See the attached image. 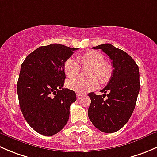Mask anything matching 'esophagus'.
I'll use <instances>...</instances> for the list:
<instances>
[{
    "label": "esophagus",
    "instance_id": "1",
    "mask_svg": "<svg viewBox=\"0 0 157 157\" xmlns=\"http://www.w3.org/2000/svg\"><path fill=\"white\" fill-rule=\"evenodd\" d=\"M83 93H77V98H80V97H81L82 96H83Z\"/></svg>",
    "mask_w": 157,
    "mask_h": 157
}]
</instances>
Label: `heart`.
Instances as JSON below:
<instances>
[{
	"mask_svg": "<svg viewBox=\"0 0 157 157\" xmlns=\"http://www.w3.org/2000/svg\"><path fill=\"white\" fill-rule=\"evenodd\" d=\"M77 61L83 67H91L89 77L90 79H72L67 82V86L70 90L77 93H86L95 90L99 86V80L102 83L109 81L112 76V67L109 62L104 61V56L96 51H88L77 56ZM80 71L79 64L73 58H68L64 64V72L69 78L77 77ZM99 80H98V79Z\"/></svg>",
	"mask_w": 157,
	"mask_h": 157,
	"instance_id": "1",
	"label": "heart"
}]
</instances>
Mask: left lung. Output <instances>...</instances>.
<instances>
[{
	"instance_id": "obj_1",
	"label": "left lung",
	"mask_w": 157,
	"mask_h": 157,
	"mask_svg": "<svg viewBox=\"0 0 157 157\" xmlns=\"http://www.w3.org/2000/svg\"><path fill=\"white\" fill-rule=\"evenodd\" d=\"M93 48L102 49L112 60L114 70L108 84L101 90L107 94L89 93L88 116L99 131L114 133L128 122L135 108L140 86L138 66L128 53L111 44ZM105 95L107 99L104 100Z\"/></svg>"
}]
</instances>
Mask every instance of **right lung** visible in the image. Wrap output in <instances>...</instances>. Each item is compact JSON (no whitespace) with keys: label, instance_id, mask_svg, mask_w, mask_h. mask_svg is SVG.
<instances>
[{"label":"right lung","instance_id":"right-lung-1","mask_svg":"<svg viewBox=\"0 0 157 157\" xmlns=\"http://www.w3.org/2000/svg\"><path fill=\"white\" fill-rule=\"evenodd\" d=\"M77 48L60 44L41 46L26 58L20 68L17 94L23 117L39 134L52 136L69 119L75 92L63 88L64 64Z\"/></svg>","mask_w":157,"mask_h":157}]
</instances>
